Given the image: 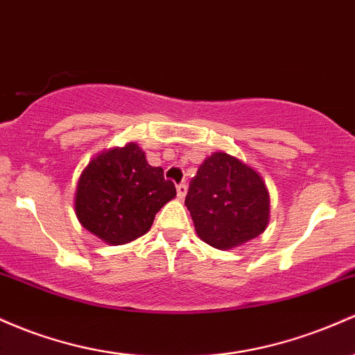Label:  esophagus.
<instances>
[{
    "instance_id": "34e87169",
    "label": "esophagus",
    "mask_w": 355,
    "mask_h": 355,
    "mask_svg": "<svg viewBox=\"0 0 355 355\" xmlns=\"http://www.w3.org/2000/svg\"><path fill=\"white\" fill-rule=\"evenodd\" d=\"M187 189H189V187H187V184H180V185H177V197L180 198V200L187 196Z\"/></svg>"
}]
</instances>
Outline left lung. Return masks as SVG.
Masks as SVG:
<instances>
[{"label": "left lung", "instance_id": "obj_1", "mask_svg": "<svg viewBox=\"0 0 355 355\" xmlns=\"http://www.w3.org/2000/svg\"><path fill=\"white\" fill-rule=\"evenodd\" d=\"M185 205L198 237L224 251L263 234L270 222V193L264 180L224 151L212 153L198 166Z\"/></svg>", "mask_w": 355, "mask_h": 355}]
</instances>
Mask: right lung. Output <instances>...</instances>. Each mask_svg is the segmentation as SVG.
<instances>
[{"instance_id":"right-lung-1","label":"right lung","mask_w":355,"mask_h":355,"mask_svg":"<svg viewBox=\"0 0 355 355\" xmlns=\"http://www.w3.org/2000/svg\"><path fill=\"white\" fill-rule=\"evenodd\" d=\"M177 196L159 166L136 143L94 157L77 182L76 216L89 232L118 246L146 234L155 216Z\"/></svg>"}]
</instances>
